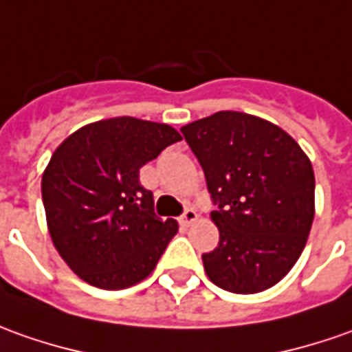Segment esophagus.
Returning a JSON list of instances; mask_svg holds the SVG:
<instances>
[{
  "mask_svg": "<svg viewBox=\"0 0 352 352\" xmlns=\"http://www.w3.org/2000/svg\"><path fill=\"white\" fill-rule=\"evenodd\" d=\"M196 219H198V212H196V210H192V208H188L185 214L181 216V219H179V221H181V226L190 227L192 223H195Z\"/></svg>",
  "mask_w": 352,
  "mask_h": 352,
  "instance_id": "34e87169",
  "label": "esophagus"
}]
</instances>
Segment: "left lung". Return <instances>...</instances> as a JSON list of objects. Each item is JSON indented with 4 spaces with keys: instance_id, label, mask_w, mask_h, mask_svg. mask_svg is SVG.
<instances>
[{
    "instance_id": "1",
    "label": "left lung",
    "mask_w": 352,
    "mask_h": 352,
    "mask_svg": "<svg viewBox=\"0 0 352 352\" xmlns=\"http://www.w3.org/2000/svg\"><path fill=\"white\" fill-rule=\"evenodd\" d=\"M214 202L217 246L202 256L212 283L254 295L300 258L314 221V169L281 126L243 111H217L181 126Z\"/></svg>"
}]
</instances>
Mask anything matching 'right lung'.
Listing matches in <instances>:
<instances>
[{
  "label": "right lung",
  "instance_id": "1",
  "mask_svg": "<svg viewBox=\"0 0 352 352\" xmlns=\"http://www.w3.org/2000/svg\"><path fill=\"white\" fill-rule=\"evenodd\" d=\"M179 140L166 123L111 117L57 146L42 175L45 221L59 256L82 281L119 291L154 272L179 223L156 217L138 171Z\"/></svg>",
  "mask_w": 352,
  "mask_h": 352
}]
</instances>
